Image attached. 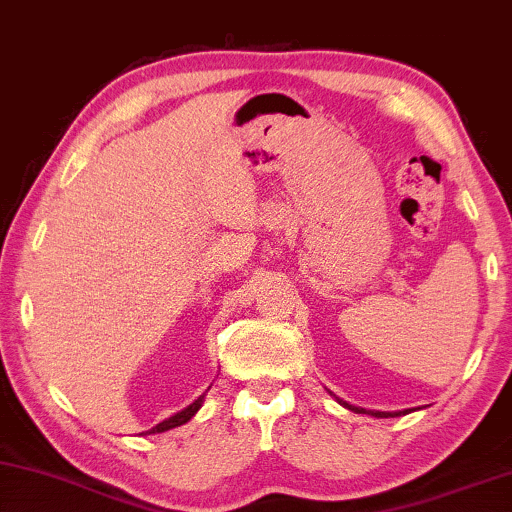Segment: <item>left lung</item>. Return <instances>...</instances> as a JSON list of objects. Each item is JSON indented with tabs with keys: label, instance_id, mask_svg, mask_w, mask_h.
<instances>
[{
	"label": "left lung",
	"instance_id": "1",
	"mask_svg": "<svg viewBox=\"0 0 512 512\" xmlns=\"http://www.w3.org/2000/svg\"><path fill=\"white\" fill-rule=\"evenodd\" d=\"M328 393L339 402V405L346 407V409H351V411H355V414H369V416H375V418H396V416H405V414H409V411H414V409H402V411H375V409H364V407H355V405H351V402H346V400H342V398H337L333 391H328Z\"/></svg>",
	"mask_w": 512,
	"mask_h": 512
}]
</instances>
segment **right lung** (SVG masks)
I'll use <instances>...</instances> for the list:
<instances>
[{"label":"right lung","mask_w":512,"mask_h":512,"mask_svg":"<svg viewBox=\"0 0 512 512\" xmlns=\"http://www.w3.org/2000/svg\"><path fill=\"white\" fill-rule=\"evenodd\" d=\"M211 389V387H209ZM209 389H206V391H209ZM206 391L202 393V396L200 398H197V400H193L191 402V405H188V407H184L182 411H177V414H173V416H170V418H166V420H161V423L159 425H155V427H152V429H148V432H143V436H146V434H161V432H168V429H173V427H179V425H184V423H188V420H191L195 414H197V411H200L202 409V405H204V396H206Z\"/></svg>","instance_id":"right-lung-1"}]
</instances>
